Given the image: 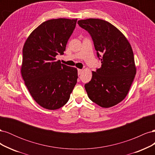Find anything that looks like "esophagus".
I'll return each mask as SVG.
<instances>
[{"mask_svg": "<svg viewBox=\"0 0 155 155\" xmlns=\"http://www.w3.org/2000/svg\"><path fill=\"white\" fill-rule=\"evenodd\" d=\"M83 69H78V74H79V75L81 74V73L83 72Z\"/></svg>", "mask_w": 155, "mask_h": 155, "instance_id": "34e87169", "label": "esophagus"}]
</instances>
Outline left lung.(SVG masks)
<instances>
[{"instance_id":"1","label":"left lung","mask_w":155,"mask_h":155,"mask_svg":"<svg viewBox=\"0 0 155 155\" xmlns=\"http://www.w3.org/2000/svg\"><path fill=\"white\" fill-rule=\"evenodd\" d=\"M78 25L91 34L101 67L92 71L85 84L91 101L104 108L113 107L125 99L137 73L132 47L125 36L110 22L99 18L79 20Z\"/></svg>"}]
</instances>
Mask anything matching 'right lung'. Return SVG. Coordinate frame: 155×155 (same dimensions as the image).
Segmentation results:
<instances>
[{"instance_id": "add662e5", "label": "right lung", "mask_w": 155, "mask_h": 155, "mask_svg": "<svg viewBox=\"0 0 155 155\" xmlns=\"http://www.w3.org/2000/svg\"><path fill=\"white\" fill-rule=\"evenodd\" d=\"M77 20L46 21L31 33L23 46L22 77L32 97L45 109L64 106L77 83V68L55 61L56 55L64 54Z\"/></svg>"}]
</instances>
